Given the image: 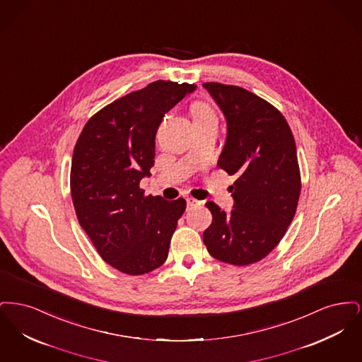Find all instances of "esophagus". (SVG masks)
Here are the masks:
<instances>
[{
  "instance_id": "obj_1",
  "label": "esophagus",
  "mask_w": 362,
  "mask_h": 362,
  "mask_svg": "<svg viewBox=\"0 0 362 362\" xmlns=\"http://www.w3.org/2000/svg\"><path fill=\"white\" fill-rule=\"evenodd\" d=\"M201 205H202L201 201H197V199H194V198H187V209H189V210L195 209V207H199Z\"/></svg>"
}]
</instances>
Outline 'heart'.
<instances>
[{
    "label": "heart",
    "instance_id": "heart-1",
    "mask_svg": "<svg viewBox=\"0 0 362 362\" xmlns=\"http://www.w3.org/2000/svg\"><path fill=\"white\" fill-rule=\"evenodd\" d=\"M191 114H192L194 122L205 121V119H210V118H216L213 110L206 103H201V102L191 105Z\"/></svg>",
    "mask_w": 362,
    "mask_h": 362
}]
</instances>
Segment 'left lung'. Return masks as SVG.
<instances>
[{"mask_svg": "<svg viewBox=\"0 0 362 362\" xmlns=\"http://www.w3.org/2000/svg\"><path fill=\"white\" fill-rule=\"evenodd\" d=\"M226 119L217 165L238 179L233 210L207 202L204 243L213 258L247 266L269 255L292 223L301 191L292 130L274 105L236 86L205 83Z\"/></svg>", "mask_w": 362, "mask_h": 362, "instance_id": "8db88e82", "label": "left lung"}]
</instances>
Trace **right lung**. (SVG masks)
<instances>
[{"instance_id": "add662e5", "label": "right lung", "mask_w": 362, "mask_h": 362, "mask_svg": "<svg viewBox=\"0 0 362 362\" xmlns=\"http://www.w3.org/2000/svg\"><path fill=\"white\" fill-rule=\"evenodd\" d=\"M194 84L158 80L105 105L86 122L73 151L70 191L78 223L99 255L124 274L141 276L168 257L183 198L144 195L155 165L163 117Z\"/></svg>"}]
</instances>
